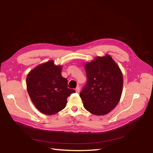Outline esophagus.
Here are the masks:
<instances>
[{"instance_id":"obj_1","label":"esophagus","mask_w":153,"mask_h":153,"mask_svg":"<svg viewBox=\"0 0 153 153\" xmlns=\"http://www.w3.org/2000/svg\"><path fill=\"white\" fill-rule=\"evenodd\" d=\"M79 91H80V87L77 86L76 88V93H79Z\"/></svg>"}]
</instances>
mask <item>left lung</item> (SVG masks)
I'll use <instances>...</instances> for the list:
<instances>
[{"label":"left lung","mask_w":153,"mask_h":153,"mask_svg":"<svg viewBox=\"0 0 153 153\" xmlns=\"http://www.w3.org/2000/svg\"><path fill=\"white\" fill-rule=\"evenodd\" d=\"M87 83L80 93L83 106L94 115H105L115 108L123 89L122 72L109 54L85 64Z\"/></svg>","instance_id":"8db88e82"}]
</instances>
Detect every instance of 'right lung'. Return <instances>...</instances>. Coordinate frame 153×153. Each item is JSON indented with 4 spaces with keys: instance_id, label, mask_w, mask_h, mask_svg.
Here are the masks:
<instances>
[{
    "instance_id": "obj_1",
    "label": "right lung",
    "mask_w": 153,
    "mask_h": 153,
    "mask_svg": "<svg viewBox=\"0 0 153 153\" xmlns=\"http://www.w3.org/2000/svg\"><path fill=\"white\" fill-rule=\"evenodd\" d=\"M62 68L54 60L38 65L27 76L29 95L41 112L53 115L66 106L67 98L75 90L68 88V80L62 76Z\"/></svg>"
}]
</instances>
